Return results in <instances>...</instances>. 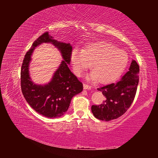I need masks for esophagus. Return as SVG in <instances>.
I'll use <instances>...</instances> for the list:
<instances>
[{
	"mask_svg": "<svg viewBox=\"0 0 158 158\" xmlns=\"http://www.w3.org/2000/svg\"><path fill=\"white\" fill-rule=\"evenodd\" d=\"M83 86H84V89H91V88H92V87L90 86L89 85H88V84H85V83H84V84Z\"/></svg>",
	"mask_w": 158,
	"mask_h": 158,
	"instance_id": "obj_1",
	"label": "esophagus"
}]
</instances>
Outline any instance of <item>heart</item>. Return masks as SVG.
<instances>
[{
    "mask_svg": "<svg viewBox=\"0 0 158 158\" xmlns=\"http://www.w3.org/2000/svg\"><path fill=\"white\" fill-rule=\"evenodd\" d=\"M71 61L76 75L81 76L90 66L92 73L89 78L99 83H107L117 78L128 62L127 52L106 41L94 43L82 50L74 49L71 52Z\"/></svg>",
    "mask_w": 158,
    "mask_h": 158,
    "instance_id": "obj_1",
    "label": "heart"
}]
</instances>
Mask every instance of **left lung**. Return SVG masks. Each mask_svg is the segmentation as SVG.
I'll return each mask as SVG.
<instances>
[{
	"label": "left lung",
	"instance_id": "obj_1",
	"mask_svg": "<svg viewBox=\"0 0 158 158\" xmlns=\"http://www.w3.org/2000/svg\"><path fill=\"white\" fill-rule=\"evenodd\" d=\"M139 66L132 60L128 71L115 83L98 88L106 98L103 103L93 105L92 111L95 118L109 121L122 116L135 99L139 81Z\"/></svg>",
	"mask_w": 158,
	"mask_h": 158
}]
</instances>
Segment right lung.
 Here are the masks:
<instances>
[{
    "mask_svg": "<svg viewBox=\"0 0 158 158\" xmlns=\"http://www.w3.org/2000/svg\"><path fill=\"white\" fill-rule=\"evenodd\" d=\"M43 42H51L61 51L64 60L51 82L44 86L33 83L29 75V64L32 51ZM72 46L54 40L48 32L43 33L33 42L23 58L21 68V89L28 104L40 114L48 118L60 117L67 111L71 99L82 92L83 84L70 70Z\"/></svg>",
    "mask_w": 158,
    "mask_h": 158,
    "instance_id": "1",
    "label": "right lung"
}]
</instances>
